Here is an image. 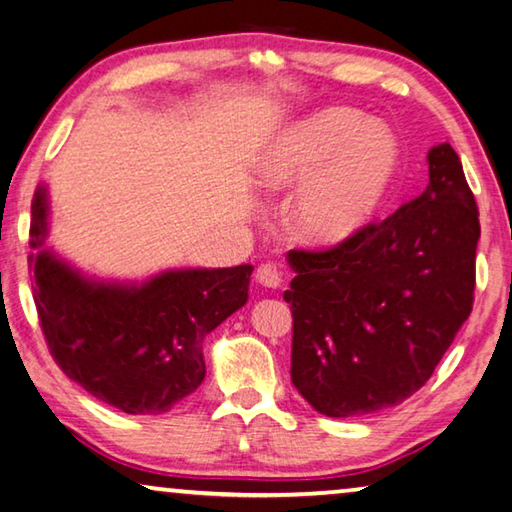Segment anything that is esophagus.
<instances>
[{
  "label": "esophagus",
  "instance_id": "esophagus-1",
  "mask_svg": "<svg viewBox=\"0 0 512 512\" xmlns=\"http://www.w3.org/2000/svg\"><path fill=\"white\" fill-rule=\"evenodd\" d=\"M255 280L262 284V287L277 289L282 284V273H280V268H277L273 262H266V264H262V266L257 268Z\"/></svg>",
  "mask_w": 512,
  "mask_h": 512
}]
</instances>
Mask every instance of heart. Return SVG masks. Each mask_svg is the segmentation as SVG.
I'll list each match as a JSON object with an SVG mask.
<instances>
[{"mask_svg": "<svg viewBox=\"0 0 512 512\" xmlns=\"http://www.w3.org/2000/svg\"><path fill=\"white\" fill-rule=\"evenodd\" d=\"M397 140L352 108H327L291 124L259 160L268 189H296L289 228L311 246L352 237L375 212L397 167Z\"/></svg>", "mask_w": 512, "mask_h": 512, "instance_id": "1", "label": "heart"}]
</instances>
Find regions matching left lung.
<instances>
[{
    "label": "left lung",
    "mask_w": 512,
    "mask_h": 512,
    "mask_svg": "<svg viewBox=\"0 0 512 512\" xmlns=\"http://www.w3.org/2000/svg\"><path fill=\"white\" fill-rule=\"evenodd\" d=\"M427 162V189L384 221L287 253L291 381L329 418L420 391L472 311L479 210L452 146H433Z\"/></svg>",
    "instance_id": "8db88e82"
}]
</instances>
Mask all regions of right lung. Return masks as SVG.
<instances>
[{
  "instance_id": "right-lung-1",
  "label": "right lung",
  "mask_w": 512,
  "mask_h": 512,
  "mask_svg": "<svg viewBox=\"0 0 512 512\" xmlns=\"http://www.w3.org/2000/svg\"><path fill=\"white\" fill-rule=\"evenodd\" d=\"M47 187L31 203L33 300L58 368L124 413H164L205 379L203 339L246 305L253 266L176 268L103 282L45 246Z\"/></svg>"
}]
</instances>
